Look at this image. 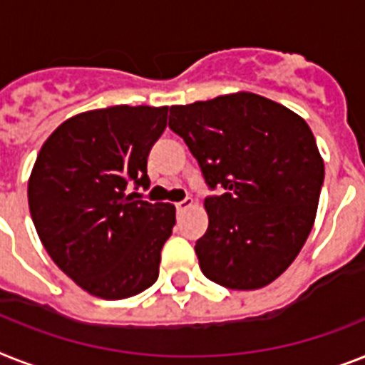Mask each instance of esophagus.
Listing matches in <instances>:
<instances>
[{
  "mask_svg": "<svg viewBox=\"0 0 365 365\" xmlns=\"http://www.w3.org/2000/svg\"><path fill=\"white\" fill-rule=\"evenodd\" d=\"M192 203H194V201H192V197H185V200H182V201L175 203L177 212H182V210H186V209H188V207H192Z\"/></svg>",
  "mask_w": 365,
  "mask_h": 365,
  "instance_id": "obj_1",
  "label": "esophagus"
}]
</instances>
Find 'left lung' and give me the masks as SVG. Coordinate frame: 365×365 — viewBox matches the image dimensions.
Here are the masks:
<instances>
[{
    "instance_id": "8db88e82",
    "label": "left lung",
    "mask_w": 365,
    "mask_h": 365,
    "mask_svg": "<svg viewBox=\"0 0 365 365\" xmlns=\"http://www.w3.org/2000/svg\"><path fill=\"white\" fill-rule=\"evenodd\" d=\"M170 128L210 190L209 230L195 242L201 272L239 291L259 289L300 254L317 215L324 164L309 126L254 93L170 108Z\"/></svg>"
}]
</instances>
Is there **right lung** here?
<instances>
[{
  "label": "right lung",
  "instance_id": "obj_1",
  "mask_svg": "<svg viewBox=\"0 0 365 365\" xmlns=\"http://www.w3.org/2000/svg\"><path fill=\"white\" fill-rule=\"evenodd\" d=\"M165 119V106L86 111L57 126L33 165L35 230L53 263L95 297H134L158 278L175 207L128 188H149L147 156Z\"/></svg>",
  "mask_w": 365,
  "mask_h": 365
}]
</instances>
